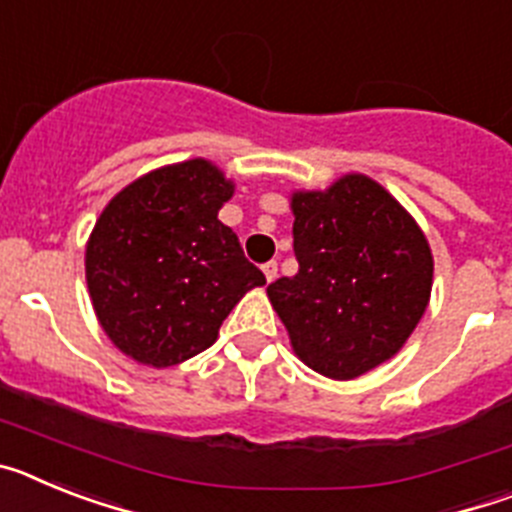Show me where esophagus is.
Segmentation results:
<instances>
[{"label":"esophagus","mask_w":512,"mask_h":512,"mask_svg":"<svg viewBox=\"0 0 512 512\" xmlns=\"http://www.w3.org/2000/svg\"><path fill=\"white\" fill-rule=\"evenodd\" d=\"M261 269H264L266 282H274V279H277V274H279V264H277V261H274V259L266 261V264L261 266Z\"/></svg>","instance_id":"esophagus-1"}]
</instances>
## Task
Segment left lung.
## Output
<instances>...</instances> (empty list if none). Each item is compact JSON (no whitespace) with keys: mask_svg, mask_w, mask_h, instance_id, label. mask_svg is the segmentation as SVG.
<instances>
[{"mask_svg":"<svg viewBox=\"0 0 512 512\" xmlns=\"http://www.w3.org/2000/svg\"><path fill=\"white\" fill-rule=\"evenodd\" d=\"M295 277L266 287L297 356L330 379H354L395 356L423 318L433 256L413 217L369 176L300 192Z\"/></svg>","mask_w":512,"mask_h":512,"instance_id":"8db88e82","label":"left lung"}]
</instances>
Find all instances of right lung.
I'll return each mask as SVG.
<instances>
[{"instance_id":"obj_1","label":"right lung","mask_w":512,"mask_h":512,"mask_svg":"<svg viewBox=\"0 0 512 512\" xmlns=\"http://www.w3.org/2000/svg\"><path fill=\"white\" fill-rule=\"evenodd\" d=\"M233 184L194 158L122 189L87 246L94 312L122 354L174 366L210 348L248 289L266 284L217 220Z\"/></svg>"}]
</instances>
